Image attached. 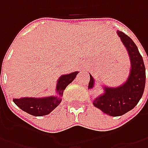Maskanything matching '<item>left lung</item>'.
<instances>
[{
    "instance_id": "obj_1",
    "label": "left lung",
    "mask_w": 148,
    "mask_h": 148,
    "mask_svg": "<svg viewBox=\"0 0 148 148\" xmlns=\"http://www.w3.org/2000/svg\"><path fill=\"white\" fill-rule=\"evenodd\" d=\"M128 50L131 61V70L123 85L110 88L105 86V93L95 99L93 105L105 114L113 117L120 116L133 110L142 98L146 82L145 66L143 59L134 41L124 33L117 31ZM88 88H93L95 81L90 76Z\"/></svg>"
}]
</instances>
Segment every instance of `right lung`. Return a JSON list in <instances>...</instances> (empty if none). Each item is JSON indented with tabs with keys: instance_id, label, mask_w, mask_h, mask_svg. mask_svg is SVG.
I'll return each instance as SVG.
<instances>
[{
	"instance_id": "right-lung-1",
	"label": "right lung",
	"mask_w": 148,
	"mask_h": 148,
	"mask_svg": "<svg viewBox=\"0 0 148 148\" xmlns=\"http://www.w3.org/2000/svg\"><path fill=\"white\" fill-rule=\"evenodd\" d=\"M78 71H75L67 75H62L57 83L58 96H49L45 98H20L14 99L13 101L15 105L22 110L34 116H43L51 113L59 105L62 101L61 96H62L63 90L77 77Z\"/></svg>"
}]
</instances>
